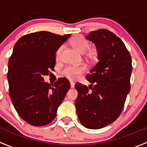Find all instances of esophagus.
<instances>
[{
	"label": "esophagus",
	"mask_w": 147,
	"mask_h": 147,
	"mask_svg": "<svg viewBox=\"0 0 147 147\" xmlns=\"http://www.w3.org/2000/svg\"><path fill=\"white\" fill-rule=\"evenodd\" d=\"M70 87L71 88H74V87H75V83L72 82V81L70 82Z\"/></svg>",
	"instance_id": "obj_1"
}]
</instances>
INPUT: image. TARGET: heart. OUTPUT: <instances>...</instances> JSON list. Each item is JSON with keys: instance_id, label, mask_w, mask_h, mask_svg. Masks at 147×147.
<instances>
[{"instance_id": "b5f03b06", "label": "heart", "mask_w": 147, "mask_h": 147, "mask_svg": "<svg viewBox=\"0 0 147 147\" xmlns=\"http://www.w3.org/2000/svg\"><path fill=\"white\" fill-rule=\"evenodd\" d=\"M72 45L74 48L78 51L79 53L84 54L87 51L90 47V43L88 40L84 38L82 36H76L72 39ZM63 46L61 45L56 52V58L58 59L60 55L62 50H63ZM97 57V53L96 51H92L88 54V57L91 60H95ZM86 68L84 66L80 67H72L67 66L65 67L64 69L61 71V75L65 78L70 80H75L78 79L82 73H84Z\"/></svg>"}]
</instances>
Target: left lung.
<instances>
[{
	"instance_id": "left-lung-1",
	"label": "left lung",
	"mask_w": 147,
	"mask_h": 147,
	"mask_svg": "<svg viewBox=\"0 0 147 147\" xmlns=\"http://www.w3.org/2000/svg\"><path fill=\"white\" fill-rule=\"evenodd\" d=\"M86 38L97 46L99 61L86 76L94 85L88 88L75 84V106L81 124L98 129L115 121L122 112L131 89V57L123 41L108 30L92 31Z\"/></svg>"
}]
</instances>
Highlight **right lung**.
<instances>
[{"instance_id":"add662e5","label":"right lung","mask_w":147,"mask_h":147,"mask_svg":"<svg viewBox=\"0 0 147 147\" xmlns=\"http://www.w3.org/2000/svg\"><path fill=\"white\" fill-rule=\"evenodd\" d=\"M70 36L39 31L22 36L14 46L7 74L9 95L19 116L41 127L55 118L70 84L65 78L54 84L44 81L55 65V53Z\"/></svg>"}]
</instances>
